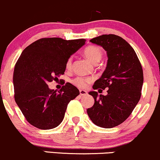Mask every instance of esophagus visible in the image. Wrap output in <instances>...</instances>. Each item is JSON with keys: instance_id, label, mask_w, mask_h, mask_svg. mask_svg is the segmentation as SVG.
Here are the masks:
<instances>
[{"instance_id": "obj_1", "label": "esophagus", "mask_w": 160, "mask_h": 160, "mask_svg": "<svg viewBox=\"0 0 160 160\" xmlns=\"http://www.w3.org/2000/svg\"><path fill=\"white\" fill-rule=\"evenodd\" d=\"M79 93L81 96H86V95L88 94V92L86 91H85V90H80Z\"/></svg>"}]
</instances>
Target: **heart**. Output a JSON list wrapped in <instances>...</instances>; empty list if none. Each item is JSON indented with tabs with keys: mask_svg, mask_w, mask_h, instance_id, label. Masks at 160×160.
<instances>
[{
	"mask_svg": "<svg viewBox=\"0 0 160 160\" xmlns=\"http://www.w3.org/2000/svg\"><path fill=\"white\" fill-rule=\"evenodd\" d=\"M84 54L93 63H98L101 60L103 53L99 47L88 46L84 50ZM72 66V57H69L66 62V68L70 69ZM93 82V78L91 77H76L72 80L73 85L79 88H85L90 83Z\"/></svg>",
	"mask_w": 160,
	"mask_h": 160,
	"instance_id": "1",
	"label": "heart"
}]
</instances>
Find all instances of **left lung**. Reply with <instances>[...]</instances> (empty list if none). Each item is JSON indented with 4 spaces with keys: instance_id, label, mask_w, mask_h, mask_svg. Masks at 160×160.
Returning <instances> with one entry per match:
<instances>
[{
    "instance_id": "8db88e82",
    "label": "left lung",
    "mask_w": 160,
    "mask_h": 160,
    "mask_svg": "<svg viewBox=\"0 0 160 160\" xmlns=\"http://www.w3.org/2000/svg\"><path fill=\"white\" fill-rule=\"evenodd\" d=\"M107 51V65L93 88H108L106 96L91 91L94 104L87 109L88 116L98 126L111 128L125 121L141 96L143 69L132 47L116 35H103L90 40ZM102 91V90H101Z\"/></svg>"
}]
</instances>
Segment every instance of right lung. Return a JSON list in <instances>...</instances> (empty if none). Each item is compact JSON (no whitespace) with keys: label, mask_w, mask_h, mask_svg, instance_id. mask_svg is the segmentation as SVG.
<instances>
[{"label":"right lung","mask_w":160,"mask_h":160,"mask_svg":"<svg viewBox=\"0 0 160 160\" xmlns=\"http://www.w3.org/2000/svg\"><path fill=\"white\" fill-rule=\"evenodd\" d=\"M85 44V39L44 38L23 50L14 67V98L32 125L48 130L62 122L68 103L79 91L67 82L57 92L48 83L64 74L67 60Z\"/></svg>","instance_id":"right-lung-1"}]
</instances>
